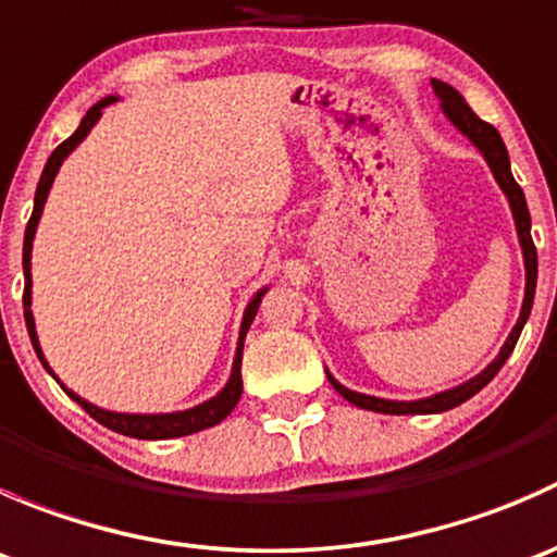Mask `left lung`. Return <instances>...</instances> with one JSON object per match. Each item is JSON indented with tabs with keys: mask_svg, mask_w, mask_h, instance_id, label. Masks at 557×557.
Masks as SVG:
<instances>
[{
	"mask_svg": "<svg viewBox=\"0 0 557 557\" xmlns=\"http://www.w3.org/2000/svg\"><path fill=\"white\" fill-rule=\"evenodd\" d=\"M431 86H434V94L440 97L442 112H445V115L450 117L453 126L458 128L463 137H469V143L474 145L476 150H480L482 159H485L487 166H491L493 177H496L498 188L507 194L509 210H512L515 228H518V239H520V247H522V261H525V296H522L518 323H515L512 334L507 336V342H504V347L498 350V356L493 358V361L487 363V367L482 369L476 377L466 380V383L455 385V387H450V391L434 393V396L418 398V401H391V398H377V396H367V393L350 391V387L336 383V380L331 377L329 369H325V377H329V383L334 385V391L339 393L342 398H347L350 404H356V407L369 409V412L434 414V412H447V409H453V407H458V404L469 401L474 393H480L482 387H485L493 377H496L498 369H502L504 363H507V358L512 356L515 345H518V339H520L522 325H525L528 314H531L533 294H536V272H539V269H536V247H533V239H531V215H528V205H525V196H522V188L518 183H515L512 170H509V153H507V145H504L502 134H498L496 128L491 126V123H485L482 117H476L474 110L466 104V99L460 97V94L455 91L453 86H447V83H442V81H431Z\"/></svg>",
	"mask_w": 557,
	"mask_h": 557,
	"instance_id": "1",
	"label": "left lung"
}]
</instances>
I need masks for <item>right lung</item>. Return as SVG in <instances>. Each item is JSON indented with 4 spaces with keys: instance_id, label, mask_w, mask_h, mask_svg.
Wrapping results in <instances>:
<instances>
[{
    "instance_id": "1",
    "label": "right lung",
    "mask_w": 557,
    "mask_h": 557,
    "mask_svg": "<svg viewBox=\"0 0 557 557\" xmlns=\"http://www.w3.org/2000/svg\"><path fill=\"white\" fill-rule=\"evenodd\" d=\"M117 102V97H104L102 102H97L91 107V110L86 112V117L81 121V126H77V132L72 134L70 139H64V143L59 145V148L50 153L48 164H45L42 170V177H39L37 183V194H35V210H32V218L29 223H26V234H24V318H26V329H29V339L32 345H35V352L37 358L42 361V367L48 369V374H53V369L48 367V361H45L42 356V347H39V339H37V329H35V314H32V243H35V234H37V223L39 218H42V207L45 201H48V194H50V185H53L55 174H59L61 164H64L66 156L72 153V150L77 148V145L83 143V139L88 137V132H91L94 126H97V121L102 117V110L107 104ZM269 290L261 288L256 296L250 299V305L245 307V314H243V325H239V339H237V356H234V367H232V377H228V383L223 385V391H218L215 396L207 398V401L196 404V407L190 409H180V412H161V414H128V412H110V409H102L97 407V404L86 401V398L77 396L75 391H70L64 383H61L59 377V385L64 387V393L70 398H75L77 404H81L83 409H86L88 414H91L94 420H99V423L107 425L110 431H117V434L123 436H134V440H174V436H188V434H196V431H205V429H212V425L221 423L223 418H228V412H232L234 407H237L239 396H243V345H245V334L247 329H250L252 318H256L258 312V305H261L263 294Z\"/></svg>"
}]
</instances>
